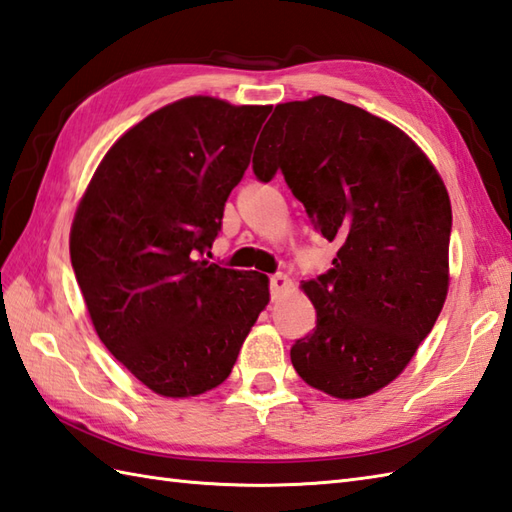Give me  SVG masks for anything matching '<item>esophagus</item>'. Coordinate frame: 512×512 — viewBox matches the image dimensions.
<instances>
[{
    "label": "esophagus",
    "mask_w": 512,
    "mask_h": 512,
    "mask_svg": "<svg viewBox=\"0 0 512 512\" xmlns=\"http://www.w3.org/2000/svg\"><path fill=\"white\" fill-rule=\"evenodd\" d=\"M287 276L285 274H274L269 280V289H271V298H278L280 291H283L287 287Z\"/></svg>",
    "instance_id": "1"
}]
</instances>
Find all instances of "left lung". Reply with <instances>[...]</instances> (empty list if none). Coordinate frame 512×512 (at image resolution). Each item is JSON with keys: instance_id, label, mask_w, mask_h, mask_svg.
<instances>
[{"instance_id": "8db88e82", "label": "left lung", "mask_w": 512, "mask_h": 512, "mask_svg": "<svg viewBox=\"0 0 512 512\" xmlns=\"http://www.w3.org/2000/svg\"><path fill=\"white\" fill-rule=\"evenodd\" d=\"M265 128L254 174L267 183L283 172L338 243L327 274L300 285L318 325L291 364L331 398H367L406 369L444 307L451 198L409 134L351 103H280Z\"/></svg>"}]
</instances>
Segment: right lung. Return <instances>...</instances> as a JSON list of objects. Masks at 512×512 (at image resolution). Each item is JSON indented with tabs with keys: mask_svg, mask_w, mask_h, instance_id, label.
<instances>
[{
	"mask_svg": "<svg viewBox=\"0 0 512 512\" xmlns=\"http://www.w3.org/2000/svg\"><path fill=\"white\" fill-rule=\"evenodd\" d=\"M271 106L185 97L117 139L83 192L70 260L97 336L163 398L232 373L269 278L201 258L221 229Z\"/></svg>",
	"mask_w": 512,
	"mask_h": 512,
	"instance_id": "1",
	"label": "right lung"
}]
</instances>
